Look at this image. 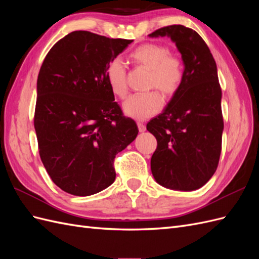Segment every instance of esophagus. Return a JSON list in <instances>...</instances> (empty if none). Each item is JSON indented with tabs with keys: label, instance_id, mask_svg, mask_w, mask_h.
<instances>
[{
	"label": "esophagus",
	"instance_id": "1",
	"mask_svg": "<svg viewBox=\"0 0 259 259\" xmlns=\"http://www.w3.org/2000/svg\"><path fill=\"white\" fill-rule=\"evenodd\" d=\"M137 126H138V130L140 133H143L146 131V125L142 122H137Z\"/></svg>",
	"mask_w": 259,
	"mask_h": 259
}]
</instances>
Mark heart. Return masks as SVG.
<instances>
[{
	"label": "heart",
	"mask_w": 259,
	"mask_h": 259,
	"mask_svg": "<svg viewBox=\"0 0 259 259\" xmlns=\"http://www.w3.org/2000/svg\"><path fill=\"white\" fill-rule=\"evenodd\" d=\"M133 64L150 70L149 89H158L164 96L171 97L178 92L184 81V65L167 48L155 43L139 45L130 54ZM106 76L113 95L124 98L127 94L126 68L120 58L109 62ZM163 106V98L158 92L137 94L123 104L124 113L136 120H146L158 113Z\"/></svg>",
	"instance_id": "b5f03b06"
}]
</instances>
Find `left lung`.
Here are the masks:
<instances>
[{
    "label": "left lung",
    "instance_id": "1",
    "mask_svg": "<svg viewBox=\"0 0 259 259\" xmlns=\"http://www.w3.org/2000/svg\"><path fill=\"white\" fill-rule=\"evenodd\" d=\"M169 36L185 65L184 81L163 112L147 124L158 146L151 158L155 182L173 190L192 191L214 175L222 152V89L208 46L182 25L149 34Z\"/></svg>",
    "mask_w": 259,
    "mask_h": 259
}]
</instances>
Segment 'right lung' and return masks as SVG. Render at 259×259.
I'll use <instances>...</instances> for the list:
<instances>
[{
  "label": "right lung",
  "mask_w": 259,
  "mask_h": 259,
  "mask_svg": "<svg viewBox=\"0 0 259 259\" xmlns=\"http://www.w3.org/2000/svg\"><path fill=\"white\" fill-rule=\"evenodd\" d=\"M133 40L73 31L55 44L36 83L34 128L43 165L61 190L88 197L113 184L116 153L138 134L106 76Z\"/></svg>",
  "instance_id": "add662e5"
}]
</instances>
